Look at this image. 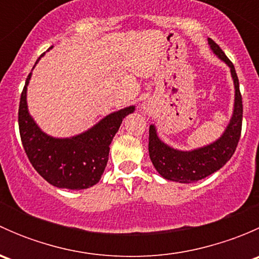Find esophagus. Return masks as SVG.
Listing matches in <instances>:
<instances>
[{
  "mask_svg": "<svg viewBox=\"0 0 259 259\" xmlns=\"http://www.w3.org/2000/svg\"><path fill=\"white\" fill-rule=\"evenodd\" d=\"M150 109H151V105H150V104H149V103L142 104V110L145 111V113H146V111L150 110Z\"/></svg>",
  "mask_w": 259,
  "mask_h": 259,
  "instance_id": "obj_1",
  "label": "esophagus"
}]
</instances>
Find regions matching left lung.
Listing matches in <instances>:
<instances>
[{"label":"left lung","mask_w":259,"mask_h":259,"mask_svg":"<svg viewBox=\"0 0 259 259\" xmlns=\"http://www.w3.org/2000/svg\"><path fill=\"white\" fill-rule=\"evenodd\" d=\"M208 44L213 54L231 69V76L234 83L233 114L223 134L215 142L193 150H179L165 144L158 137L155 125L151 124L149 126V156L151 163L164 179L171 182L188 184L204 179L219 170L232 158L241 138L243 105L236 69L213 40L208 38Z\"/></svg>","instance_id":"obj_1"}]
</instances>
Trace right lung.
Masks as SVG:
<instances>
[{
  "mask_svg": "<svg viewBox=\"0 0 259 259\" xmlns=\"http://www.w3.org/2000/svg\"><path fill=\"white\" fill-rule=\"evenodd\" d=\"M42 56L38 57L36 64ZM31 76L32 72L26 79L18 109V127L28 160L36 171L54 187L71 190L93 187L99 183L105 170L110 144L122 119L134 113L135 106L106 115L81 134L54 138L40 129L28 111L27 86Z\"/></svg>",
  "mask_w": 259,
  "mask_h": 259,
  "instance_id": "right-lung-1",
  "label": "right lung"
}]
</instances>
